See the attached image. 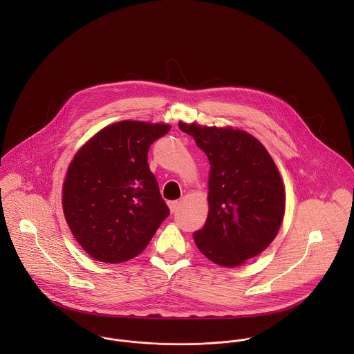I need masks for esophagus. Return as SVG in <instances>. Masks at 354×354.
I'll return each instance as SVG.
<instances>
[{"instance_id":"1","label":"esophagus","mask_w":354,"mask_h":354,"mask_svg":"<svg viewBox=\"0 0 354 354\" xmlns=\"http://www.w3.org/2000/svg\"><path fill=\"white\" fill-rule=\"evenodd\" d=\"M167 204H169L170 211H171V212H176V211H177V208H178V204H180V203L177 202V201H171V202H169Z\"/></svg>"}]
</instances>
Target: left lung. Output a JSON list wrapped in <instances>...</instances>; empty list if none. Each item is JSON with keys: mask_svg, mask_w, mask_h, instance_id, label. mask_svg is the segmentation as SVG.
Returning a JSON list of instances; mask_svg holds the SVG:
<instances>
[{"mask_svg": "<svg viewBox=\"0 0 354 354\" xmlns=\"http://www.w3.org/2000/svg\"><path fill=\"white\" fill-rule=\"evenodd\" d=\"M209 160L208 216L194 233L211 261L236 267L263 252L275 239L285 212L279 171L250 133L232 128L178 124Z\"/></svg>", "mask_w": 354, "mask_h": 354, "instance_id": "1", "label": "left lung"}]
</instances>
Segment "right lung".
<instances>
[{"instance_id":"obj_1","label":"right lung","mask_w":354,"mask_h":354,"mask_svg":"<svg viewBox=\"0 0 354 354\" xmlns=\"http://www.w3.org/2000/svg\"><path fill=\"white\" fill-rule=\"evenodd\" d=\"M170 125L121 121L106 127L69 165L62 207L72 234L91 257L121 263L143 252L170 211L147 162Z\"/></svg>"}]
</instances>
